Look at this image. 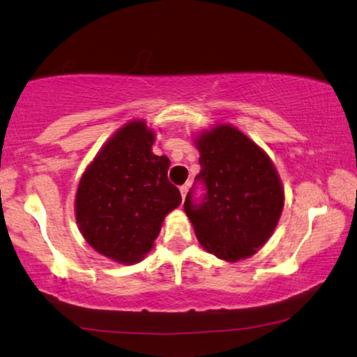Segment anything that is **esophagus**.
<instances>
[{
    "label": "esophagus",
    "instance_id": "esophagus-1",
    "mask_svg": "<svg viewBox=\"0 0 357 357\" xmlns=\"http://www.w3.org/2000/svg\"><path fill=\"white\" fill-rule=\"evenodd\" d=\"M188 190H189L188 184H185V185H181V188H179V192H181V197H183V200L185 199V195H188Z\"/></svg>",
    "mask_w": 357,
    "mask_h": 357
}]
</instances>
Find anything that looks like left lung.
<instances>
[{
	"label": "left lung",
	"instance_id": "1",
	"mask_svg": "<svg viewBox=\"0 0 357 357\" xmlns=\"http://www.w3.org/2000/svg\"><path fill=\"white\" fill-rule=\"evenodd\" d=\"M200 152L205 202L184 211L202 248L225 262L256 254L273 234L284 206L280 174L260 146L230 123H216L194 137Z\"/></svg>",
	"mask_w": 357,
	"mask_h": 357
}]
</instances>
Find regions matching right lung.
<instances>
[{
  "label": "right lung",
  "mask_w": 357,
  "mask_h": 357,
  "mask_svg": "<svg viewBox=\"0 0 357 357\" xmlns=\"http://www.w3.org/2000/svg\"><path fill=\"white\" fill-rule=\"evenodd\" d=\"M155 132L143 119L121 127L98 151L79 181L75 214L79 231L95 251L132 265L144 259L163 219L181 205L167 178L169 158L155 155Z\"/></svg>",
  "instance_id": "right-lung-1"
}]
</instances>
